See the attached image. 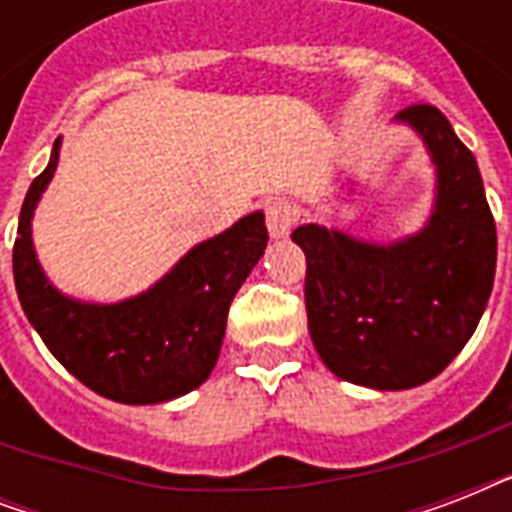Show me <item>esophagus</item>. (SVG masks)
Here are the masks:
<instances>
[{
  "label": "esophagus",
  "mask_w": 512,
  "mask_h": 512,
  "mask_svg": "<svg viewBox=\"0 0 512 512\" xmlns=\"http://www.w3.org/2000/svg\"><path fill=\"white\" fill-rule=\"evenodd\" d=\"M295 220H297V212L289 201L276 199L265 207V225H268V231H271L273 239H284V236L292 231Z\"/></svg>",
  "instance_id": "1"
}]
</instances>
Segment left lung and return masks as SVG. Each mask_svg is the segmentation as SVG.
Segmentation results:
<instances>
[{
  "instance_id": "8db88e82",
  "label": "left lung",
  "mask_w": 512,
  "mask_h": 512,
  "mask_svg": "<svg viewBox=\"0 0 512 512\" xmlns=\"http://www.w3.org/2000/svg\"><path fill=\"white\" fill-rule=\"evenodd\" d=\"M436 164V204L420 233L372 244L308 223L305 311L329 372L374 390H404L449 366L484 316L497 268V228L476 156L436 106L396 116Z\"/></svg>"
}]
</instances>
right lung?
I'll return each mask as SVG.
<instances>
[{"label": "right lung", "instance_id": "right-lung-1", "mask_svg": "<svg viewBox=\"0 0 512 512\" xmlns=\"http://www.w3.org/2000/svg\"><path fill=\"white\" fill-rule=\"evenodd\" d=\"M60 138L20 209L12 273L23 313L76 380L119 404H162L199 388L215 369L233 295L268 244L263 212L241 217L196 244L162 281L122 303L98 305L60 295L31 241L36 201L58 167Z\"/></svg>", "mask_w": 512, "mask_h": 512}]
</instances>
